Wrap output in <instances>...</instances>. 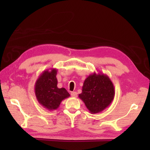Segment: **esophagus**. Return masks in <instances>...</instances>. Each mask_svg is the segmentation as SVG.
<instances>
[{
  "instance_id": "esophagus-1",
  "label": "esophagus",
  "mask_w": 150,
  "mask_h": 150,
  "mask_svg": "<svg viewBox=\"0 0 150 150\" xmlns=\"http://www.w3.org/2000/svg\"><path fill=\"white\" fill-rule=\"evenodd\" d=\"M71 96L72 97H77V93L76 91H72V92H71Z\"/></svg>"
}]
</instances>
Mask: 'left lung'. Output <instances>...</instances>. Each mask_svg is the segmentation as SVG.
<instances>
[{"label": "left lung", "mask_w": 150, "mask_h": 150, "mask_svg": "<svg viewBox=\"0 0 150 150\" xmlns=\"http://www.w3.org/2000/svg\"><path fill=\"white\" fill-rule=\"evenodd\" d=\"M115 88L110 77L104 73L94 72L85 79L79 97L92 114L101 112L113 101Z\"/></svg>", "instance_id": "obj_1"}]
</instances>
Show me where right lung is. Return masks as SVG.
I'll return each mask as SVG.
<instances>
[{"mask_svg":"<svg viewBox=\"0 0 150 150\" xmlns=\"http://www.w3.org/2000/svg\"><path fill=\"white\" fill-rule=\"evenodd\" d=\"M57 72L55 68L45 70L35 84V93L38 102L50 111L57 110L60 103L70 96L65 88L57 87Z\"/></svg>","mask_w":150,"mask_h":150,"instance_id":"right-lung-1","label":"right lung"}]
</instances>
